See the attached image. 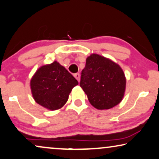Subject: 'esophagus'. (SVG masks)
I'll return each instance as SVG.
<instances>
[{"mask_svg": "<svg viewBox=\"0 0 159 159\" xmlns=\"http://www.w3.org/2000/svg\"><path fill=\"white\" fill-rule=\"evenodd\" d=\"M74 76H75V77L76 78V79L77 80L78 82H80V75L79 73H76L74 75Z\"/></svg>", "mask_w": 159, "mask_h": 159, "instance_id": "obj_1", "label": "esophagus"}]
</instances>
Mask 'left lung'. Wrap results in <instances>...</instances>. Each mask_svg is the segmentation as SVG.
<instances>
[{
	"label": "left lung",
	"mask_w": 159,
	"mask_h": 159,
	"mask_svg": "<svg viewBox=\"0 0 159 159\" xmlns=\"http://www.w3.org/2000/svg\"><path fill=\"white\" fill-rule=\"evenodd\" d=\"M80 85L97 109H109L120 103L126 79L122 69L108 58L98 54L87 58Z\"/></svg>",
	"instance_id": "obj_1"
}]
</instances>
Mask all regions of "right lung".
Instances as JSON below:
<instances>
[{
  "mask_svg": "<svg viewBox=\"0 0 159 159\" xmlns=\"http://www.w3.org/2000/svg\"><path fill=\"white\" fill-rule=\"evenodd\" d=\"M77 84V80L57 61L40 67L30 82L34 101L50 110L61 108Z\"/></svg>",
  "mask_w": 159,
  "mask_h": 159,
  "instance_id": "obj_1",
  "label": "right lung"
}]
</instances>
